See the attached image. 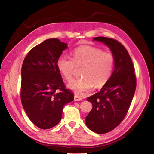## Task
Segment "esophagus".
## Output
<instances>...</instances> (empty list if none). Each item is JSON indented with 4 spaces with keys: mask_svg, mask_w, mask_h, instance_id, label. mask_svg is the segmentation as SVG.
<instances>
[{
    "mask_svg": "<svg viewBox=\"0 0 154 154\" xmlns=\"http://www.w3.org/2000/svg\"><path fill=\"white\" fill-rule=\"evenodd\" d=\"M83 100V98L82 97H80V96H78L77 94L75 95V98H74L75 101H80V100Z\"/></svg>",
    "mask_w": 154,
    "mask_h": 154,
    "instance_id": "esophagus-1",
    "label": "esophagus"
}]
</instances>
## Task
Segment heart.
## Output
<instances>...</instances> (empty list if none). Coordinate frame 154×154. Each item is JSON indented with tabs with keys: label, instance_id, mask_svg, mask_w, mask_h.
Here are the masks:
<instances>
[{
	"label": "heart",
	"instance_id": "1",
	"mask_svg": "<svg viewBox=\"0 0 154 154\" xmlns=\"http://www.w3.org/2000/svg\"><path fill=\"white\" fill-rule=\"evenodd\" d=\"M114 56L109 52L92 46H83L75 49L72 59L62 55L57 60L58 71L67 81L72 77L75 67L83 66V77L71 81L68 86L79 94H85L92 89L105 85L113 72Z\"/></svg>",
	"mask_w": 154,
	"mask_h": 154
}]
</instances>
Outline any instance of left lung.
<instances>
[{
  "instance_id": "left-lung-1",
  "label": "left lung",
  "mask_w": 154,
  "mask_h": 154,
  "mask_svg": "<svg viewBox=\"0 0 154 154\" xmlns=\"http://www.w3.org/2000/svg\"><path fill=\"white\" fill-rule=\"evenodd\" d=\"M94 40L109 46L115 59L110 79L100 92L87 98L92 104V109L86 116L85 124L96 133L105 134L124 120L136 90L137 78L128 52L120 42L104 36Z\"/></svg>"
}]
</instances>
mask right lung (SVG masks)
I'll use <instances>...</instances> for the list:
<instances>
[{"label": "right lung", "instance_id": "right-lung-1", "mask_svg": "<svg viewBox=\"0 0 154 154\" xmlns=\"http://www.w3.org/2000/svg\"><path fill=\"white\" fill-rule=\"evenodd\" d=\"M66 48V43L49 38L31 49L23 62L21 101L28 118L41 129L58 124L64 106L74 100L57 67V60Z\"/></svg>", "mask_w": 154, "mask_h": 154}]
</instances>
